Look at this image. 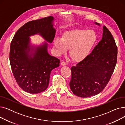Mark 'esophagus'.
Segmentation results:
<instances>
[{"label":"esophagus","instance_id":"obj_1","mask_svg":"<svg viewBox=\"0 0 125 125\" xmlns=\"http://www.w3.org/2000/svg\"><path fill=\"white\" fill-rule=\"evenodd\" d=\"M61 64V65H62V66H65V65H66V64H67L66 63H65V62H64V61L62 62Z\"/></svg>","mask_w":125,"mask_h":125}]
</instances>
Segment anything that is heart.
<instances>
[{
	"label": "heart",
	"mask_w": 125,
	"mask_h": 125,
	"mask_svg": "<svg viewBox=\"0 0 125 125\" xmlns=\"http://www.w3.org/2000/svg\"><path fill=\"white\" fill-rule=\"evenodd\" d=\"M98 39L96 33L93 30L75 29L66 32L63 38L57 37L54 42V49L58 56L66 53L69 54L77 62H82L91 53Z\"/></svg>",
	"instance_id": "obj_1"
}]
</instances>
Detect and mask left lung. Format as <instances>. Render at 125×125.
Masks as SVG:
<instances>
[{"label":"left lung","mask_w":125,"mask_h":125,"mask_svg":"<svg viewBox=\"0 0 125 125\" xmlns=\"http://www.w3.org/2000/svg\"><path fill=\"white\" fill-rule=\"evenodd\" d=\"M95 24L100 26L96 22ZM117 50L112 34L103 26L101 41L87 58L71 68L69 84L74 95L86 98L101 92L114 73L117 61Z\"/></svg>","instance_id":"8db88e82"}]
</instances>
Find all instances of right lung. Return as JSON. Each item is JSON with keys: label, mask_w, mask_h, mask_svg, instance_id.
<instances>
[{"label": "right lung", "mask_w": 125, "mask_h": 125, "mask_svg": "<svg viewBox=\"0 0 125 125\" xmlns=\"http://www.w3.org/2000/svg\"><path fill=\"white\" fill-rule=\"evenodd\" d=\"M52 16L27 22L20 28L10 46V61L19 86L31 94L47 89L51 71L59 66L60 61L48 52V44L38 46L30 44V36L38 34L49 43L54 40L56 30Z\"/></svg>", "instance_id": "right-lung-1"}]
</instances>
